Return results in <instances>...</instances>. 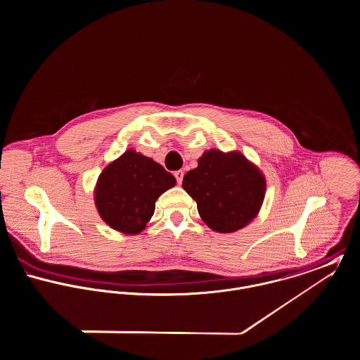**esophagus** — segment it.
Listing matches in <instances>:
<instances>
[{
	"mask_svg": "<svg viewBox=\"0 0 360 360\" xmlns=\"http://www.w3.org/2000/svg\"><path fill=\"white\" fill-rule=\"evenodd\" d=\"M175 178H176V182H178V185H181L182 184V179H184V171H175Z\"/></svg>",
	"mask_w": 360,
	"mask_h": 360,
	"instance_id": "34e87169",
	"label": "esophagus"
}]
</instances>
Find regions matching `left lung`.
<instances>
[{"label": "left lung", "mask_w": 360, "mask_h": 360, "mask_svg": "<svg viewBox=\"0 0 360 360\" xmlns=\"http://www.w3.org/2000/svg\"><path fill=\"white\" fill-rule=\"evenodd\" d=\"M184 189L196 202L206 225L221 233L249 225L266 195L264 174L240 151L210 148L184 176Z\"/></svg>", "instance_id": "8db88e82"}]
</instances>
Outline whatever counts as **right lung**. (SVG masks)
<instances>
[{
	"label": "right lung",
	"instance_id": "obj_1",
	"mask_svg": "<svg viewBox=\"0 0 360 360\" xmlns=\"http://www.w3.org/2000/svg\"><path fill=\"white\" fill-rule=\"evenodd\" d=\"M175 184L172 174L162 165L129 148L98 175L94 205L112 229L138 235L154 214L155 200Z\"/></svg>",
	"mask_w": 360,
	"mask_h": 360
}]
</instances>
